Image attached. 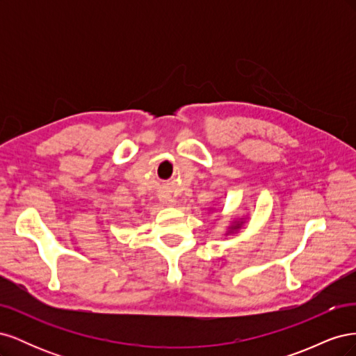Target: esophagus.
Instances as JSON below:
<instances>
[{"label": "esophagus", "mask_w": 356, "mask_h": 356, "mask_svg": "<svg viewBox=\"0 0 356 356\" xmlns=\"http://www.w3.org/2000/svg\"><path fill=\"white\" fill-rule=\"evenodd\" d=\"M161 202H163L165 204H174V199H170V197H168V196H165L163 199H161Z\"/></svg>", "instance_id": "1"}]
</instances>
